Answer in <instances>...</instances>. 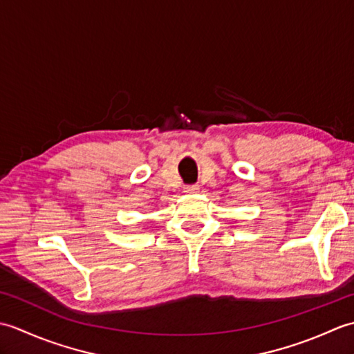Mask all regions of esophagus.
<instances>
[{
	"label": "esophagus",
	"mask_w": 354,
	"mask_h": 354,
	"mask_svg": "<svg viewBox=\"0 0 354 354\" xmlns=\"http://www.w3.org/2000/svg\"><path fill=\"white\" fill-rule=\"evenodd\" d=\"M199 190V185L198 184H190V185H184V193H198Z\"/></svg>",
	"instance_id": "obj_1"
}]
</instances>
